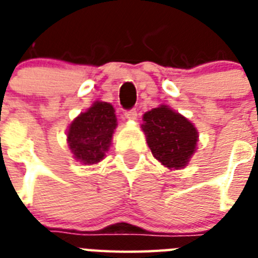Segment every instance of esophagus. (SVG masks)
Instances as JSON below:
<instances>
[{"mask_svg":"<svg viewBox=\"0 0 258 258\" xmlns=\"http://www.w3.org/2000/svg\"><path fill=\"white\" fill-rule=\"evenodd\" d=\"M124 117L127 119V120H137V117H138L137 109H130V111H125Z\"/></svg>","mask_w":258,"mask_h":258,"instance_id":"34e87169","label":"esophagus"}]
</instances>
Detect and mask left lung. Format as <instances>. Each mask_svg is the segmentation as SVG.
Masks as SVG:
<instances>
[{"label":"left lung","instance_id":"left-lung-1","mask_svg":"<svg viewBox=\"0 0 258 258\" xmlns=\"http://www.w3.org/2000/svg\"><path fill=\"white\" fill-rule=\"evenodd\" d=\"M142 131L154 158L169 170L184 169L197 151L198 130L187 117L161 104L143 115Z\"/></svg>","mask_w":258,"mask_h":258}]
</instances>
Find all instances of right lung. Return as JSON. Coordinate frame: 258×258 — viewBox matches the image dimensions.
<instances>
[{
    "instance_id": "right-lung-1",
    "label": "right lung",
    "mask_w": 258,
    "mask_h": 258,
    "mask_svg": "<svg viewBox=\"0 0 258 258\" xmlns=\"http://www.w3.org/2000/svg\"><path fill=\"white\" fill-rule=\"evenodd\" d=\"M116 127L117 119L112 104L93 101L88 109L78 115L68 125V149L83 165H96L108 153Z\"/></svg>"
}]
</instances>
